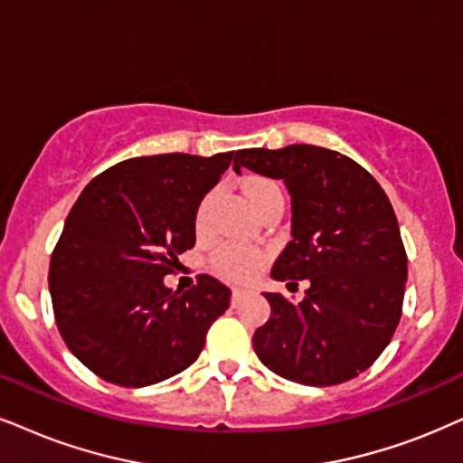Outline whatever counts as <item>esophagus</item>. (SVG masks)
<instances>
[{
    "label": "esophagus",
    "instance_id": "1",
    "mask_svg": "<svg viewBox=\"0 0 463 463\" xmlns=\"http://www.w3.org/2000/svg\"><path fill=\"white\" fill-rule=\"evenodd\" d=\"M245 295H248V292H245L243 288H232V295H231V303H232V306H237V303H241V299H243Z\"/></svg>",
    "mask_w": 463,
    "mask_h": 463
}]
</instances>
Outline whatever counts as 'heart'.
Wrapping results in <instances>:
<instances>
[{
	"instance_id": "heart-1",
	"label": "heart",
	"mask_w": 463,
	"mask_h": 463,
	"mask_svg": "<svg viewBox=\"0 0 463 463\" xmlns=\"http://www.w3.org/2000/svg\"><path fill=\"white\" fill-rule=\"evenodd\" d=\"M243 190H245V196H248V201L254 212L260 207L262 203L269 201V198L282 196L279 185L267 177L245 179ZM212 201H213V192L212 194L204 196L201 204H198V212H196L198 231L204 226V220H207ZM209 262H212L213 273H218L220 278L231 279V282H248V279H251L256 273H259V269L262 265V256L256 250L241 248V245H222V248L213 251L212 260Z\"/></svg>"
}]
</instances>
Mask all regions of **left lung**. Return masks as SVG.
Returning a JSON list of instances; mask_svg holds the SVG:
<instances>
[{
    "label": "left lung",
    "mask_w": 463,
    "mask_h": 463,
    "mask_svg": "<svg viewBox=\"0 0 463 463\" xmlns=\"http://www.w3.org/2000/svg\"><path fill=\"white\" fill-rule=\"evenodd\" d=\"M232 168L284 179L292 241L271 278L309 282L299 306L265 292L271 316L251 337L259 359L309 387L359 376L402 318L408 256L389 196L361 164L316 145L239 149Z\"/></svg>",
    "instance_id": "8db88e82"
}]
</instances>
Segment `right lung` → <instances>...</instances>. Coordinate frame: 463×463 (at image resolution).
<instances>
[{
	"label": "right lung",
	"instance_id": "add662e5",
	"mask_svg": "<svg viewBox=\"0 0 463 463\" xmlns=\"http://www.w3.org/2000/svg\"><path fill=\"white\" fill-rule=\"evenodd\" d=\"M235 151L130 157L93 177L51 256L52 312L66 346L119 387H147L198 359L231 290L198 275L171 290L164 275L196 243V212Z\"/></svg>",
	"mask_w": 463,
	"mask_h": 463
}]
</instances>
